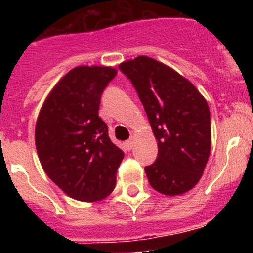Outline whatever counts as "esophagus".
I'll return each instance as SVG.
<instances>
[{"mask_svg":"<svg viewBox=\"0 0 253 253\" xmlns=\"http://www.w3.org/2000/svg\"><path fill=\"white\" fill-rule=\"evenodd\" d=\"M125 144H126V147H128L129 149L133 148V146H134V138L133 137L129 138V139L126 140V142H125Z\"/></svg>","mask_w":253,"mask_h":253,"instance_id":"1","label":"esophagus"}]
</instances>
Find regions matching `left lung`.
I'll use <instances>...</instances> for the list:
<instances>
[{
	"label": "left lung",
	"instance_id": "1",
	"mask_svg": "<svg viewBox=\"0 0 253 253\" xmlns=\"http://www.w3.org/2000/svg\"><path fill=\"white\" fill-rule=\"evenodd\" d=\"M144 106L154 137L157 158L146 166L149 184L173 196L193 189L202 177L210 154V111L193 84L153 58L140 55L123 62Z\"/></svg>",
	"mask_w": 253,
	"mask_h": 253
}]
</instances>
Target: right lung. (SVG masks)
Listing matches in <instances>:
<instances>
[{"instance_id": "1", "label": "right lung", "mask_w": 253, "mask_h": 253, "mask_svg": "<svg viewBox=\"0 0 253 253\" xmlns=\"http://www.w3.org/2000/svg\"><path fill=\"white\" fill-rule=\"evenodd\" d=\"M116 73L110 67H76L55 84L38 116L40 163L48 177L76 200L97 202L115 189L124 152L109 138L99 107Z\"/></svg>"}]
</instances>
